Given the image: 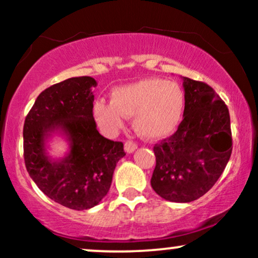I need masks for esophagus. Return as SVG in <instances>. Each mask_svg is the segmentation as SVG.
Returning a JSON list of instances; mask_svg holds the SVG:
<instances>
[{"mask_svg": "<svg viewBox=\"0 0 258 258\" xmlns=\"http://www.w3.org/2000/svg\"><path fill=\"white\" fill-rule=\"evenodd\" d=\"M137 149V144L133 143V142H126L125 143V152L127 154H132L135 150Z\"/></svg>", "mask_w": 258, "mask_h": 258, "instance_id": "34e87169", "label": "esophagus"}]
</instances>
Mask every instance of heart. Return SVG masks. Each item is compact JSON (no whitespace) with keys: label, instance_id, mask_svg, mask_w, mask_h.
Masks as SVG:
<instances>
[{"label":"heart","instance_id":"b5f03b06","mask_svg":"<svg viewBox=\"0 0 258 258\" xmlns=\"http://www.w3.org/2000/svg\"><path fill=\"white\" fill-rule=\"evenodd\" d=\"M184 110L180 87L161 79H143L120 86L111 92V102L94 103L97 122L108 135L122 128L126 116H133V128L150 142L170 137L179 126Z\"/></svg>","mask_w":258,"mask_h":258}]
</instances>
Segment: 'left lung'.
I'll use <instances>...</instances> for the list:
<instances>
[{
    "mask_svg": "<svg viewBox=\"0 0 258 258\" xmlns=\"http://www.w3.org/2000/svg\"><path fill=\"white\" fill-rule=\"evenodd\" d=\"M184 112L178 130L154 147L155 193L172 203H190L220 178L232 154L230 117L214 88L182 78Z\"/></svg>",
    "mask_w": 258,
    "mask_h": 258,
    "instance_id": "8db88e82",
    "label": "left lung"
}]
</instances>
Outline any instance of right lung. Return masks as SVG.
<instances>
[{
    "mask_svg": "<svg viewBox=\"0 0 258 258\" xmlns=\"http://www.w3.org/2000/svg\"><path fill=\"white\" fill-rule=\"evenodd\" d=\"M97 81L72 78L44 90L25 119L24 160L29 174L49 199L69 209L98 205L110 189L116 164L126 155L123 144L106 139L93 117ZM54 135L68 150L61 158L48 153Z\"/></svg>",
    "mask_w": 258,
    "mask_h": 258,
    "instance_id": "1",
    "label": "right lung"
}]
</instances>
